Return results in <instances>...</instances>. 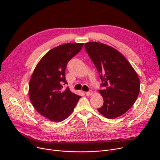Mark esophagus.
<instances>
[{"label": "esophagus", "mask_w": 160, "mask_h": 160, "mask_svg": "<svg viewBox=\"0 0 160 160\" xmlns=\"http://www.w3.org/2000/svg\"><path fill=\"white\" fill-rule=\"evenodd\" d=\"M92 94H93V91H91V90L89 91L88 92H86V95L87 96H91Z\"/></svg>", "instance_id": "34e87169"}]
</instances>
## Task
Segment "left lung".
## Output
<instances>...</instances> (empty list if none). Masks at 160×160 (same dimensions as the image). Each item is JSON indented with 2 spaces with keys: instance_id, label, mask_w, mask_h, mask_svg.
Masks as SVG:
<instances>
[{
  "instance_id": "8db88e82",
  "label": "left lung",
  "mask_w": 160,
  "mask_h": 160,
  "mask_svg": "<svg viewBox=\"0 0 160 160\" xmlns=\"http://www.w3.org/2000/svg\"><path fill=\"white\" fill-rule=\"evenodd\" d=\"M86 51L95 64L104 89L98 93L104 99L99 113L113 119L127 112L136 102L140 90L138 75L126 58L112 47L88 42Z\"/></svg>"
}]
</instances>
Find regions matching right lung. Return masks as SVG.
<instances>
[{"label": "right lung", "mask_w": 160, "mask_h": 160, "mask_svg": "<svg viewBox=\"0 0 160 160\" xmlns=\"http://www.w3.org/2000/svg\"><path fill=\"white\" fill-rule=\"evenodd\" d=\"M83 43H68L50 50L33 70L29 82L30 101L41 115L59 122L66 119L74 111L81 96L69 88L65 72L68 62L78 54Z\"/></svg>", "instance_id": "1"}]
</instances>
